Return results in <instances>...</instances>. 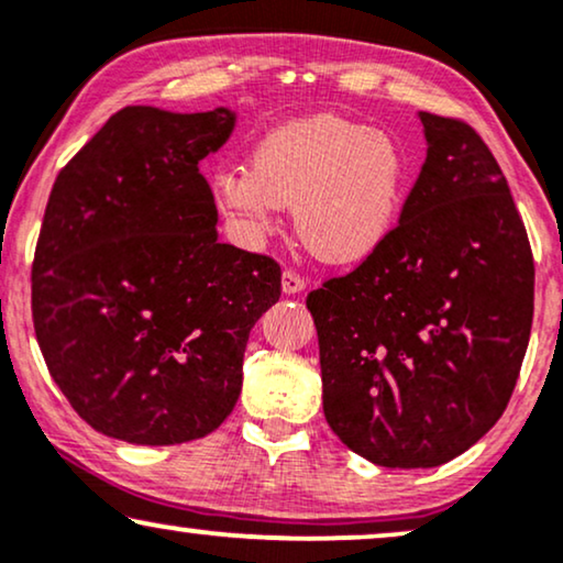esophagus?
I'll return each instance as SVG.
<instances>
[{"mask_svg": "<svg viewBox=\"0 0 563 563\" xmlns=\"http://www.w3.org/2000/svg\"><path fill=\"white\" fill-rule=\"evenodd\" d=\"M307 287V282H305V276H299L297 272H284L282 274V289H284V295H299V291H302Z\"/></svg>", "mask_w": 563, "mask_h": 563, "instance_id": "1", "label": "esophagus"}]
</instances>
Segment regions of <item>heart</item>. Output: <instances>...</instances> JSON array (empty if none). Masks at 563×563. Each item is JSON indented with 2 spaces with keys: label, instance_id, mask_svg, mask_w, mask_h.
Masks as SVG:
<instances>
[{
  "label": "heart",
  "instance_id": "b5f03b06",
  "mask_svg": "<svg viewBox=\"0 0 563 563\" xmlns=\"http://www.w3.org/2000/svg\"><path fill=\"white\" fill-rule=\"evenodd\" d=\"M410 191V164L395 137L318 114L276 128L251 168L212 179L222 214L251 238L272 235L282 207H295L299 241L325 264H361L387 243Z\"/></svg>",
  "mask_w": 563,
  "mask_h": 563
}]
</instances>
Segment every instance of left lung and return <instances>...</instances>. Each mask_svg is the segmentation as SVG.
Instances as JSON below:
<instances>
[{"label":"left lung","mask_w":563,"mask_h":563,"mask_svg":"<svg viewBox=\"0 0 563 563\" xmlns=\"http://www.w3.org/2000/svg\"><path fill=\"white\" fill-rule=\"evenodd\" d=\"M420 120L428 158L387 243L307 295L328 426L389 468L472 449L503 418L533 325V251L503 168L468 122Z\"/></svg>","instance_id":"8db88e82"}]
</instances>
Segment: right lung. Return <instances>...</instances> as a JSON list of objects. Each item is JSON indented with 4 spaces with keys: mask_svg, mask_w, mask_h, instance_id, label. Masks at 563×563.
Segmentation results:
<instances>
[{
    "mask_svg": "<svg viewBox=\"0 0 563 563\" xmlns=\"http://www.w3.org/2000/svg\"><path fill=\"white\" fill-rule=\"evenodd\" d=\"M235 114L122 107L60 168L33 258L45 366L99 433L174 445L212 433L243 387L251 328L282 297L274 258L218 241L199 161Z\"/></svg>",
    "mask_w": 563,
    "mask_h": 563,
    "instance_id": "add662e5",
    "label": "right lung"
}]
</instances>
